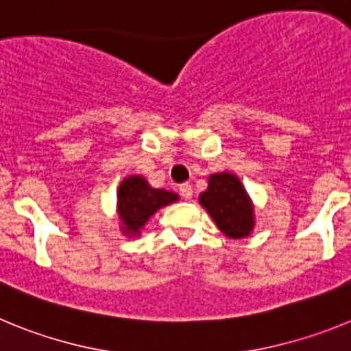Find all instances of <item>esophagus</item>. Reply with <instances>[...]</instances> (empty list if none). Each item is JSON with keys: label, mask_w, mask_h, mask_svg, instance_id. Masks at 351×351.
I'll return each instance as SVG.
<instances>
[{"label": "esophagus", "mask_w": 351, "mask_h": 351, "mask_svg": "<svg viewBox=\"0 0 351 351\" xmlns=\"http://www.w3.org/2000/svg\"><path fill=\"white\" fill-rule=\"evenodd\" d=\"M179 195H181L184 200H190V198L193 197V186L188 184V182L181 184V186H179Z\"/></svg>", "instance_id": "esophagus-1"}]
</instances>
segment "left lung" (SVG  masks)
<instances>
[{"instance_id":"8db88e82","label":"left lung","mask_w":351,"mask_h":351,"mask_svg":"<svg viewBox=\"0 0 351 351\" xmlns=\"http://www.w3.org/2000/svg\"><path fill=\"white\" fill-rule=\"evenodd\" d=\"M200 204L213 216L219 230L232 239H243L253 228V207L246 190L234 173H214Z\"/></svg>"}]
</instances>
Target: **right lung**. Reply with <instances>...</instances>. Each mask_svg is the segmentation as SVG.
Segmentation results:
<instances>
[{
	"label": "right lung",
	"instance_id": "add662e5",
	"mask_svg": "<svg viewBox=\"0 0 351 351\" xmlns=\"http://www.w3.org/2000/svg\"><path fill=\"white\" fill-rule=\"evenodd\" d=\"M117 200H119V216L125 223V232L132 235L137 234L149 216H153L158 209L176 202L178 195L172 191L149 188L144 178L132 176L121 182Z\"/></svg>",
	"mask_w": 351,
	"mask_h": 351
}]
</instances>
